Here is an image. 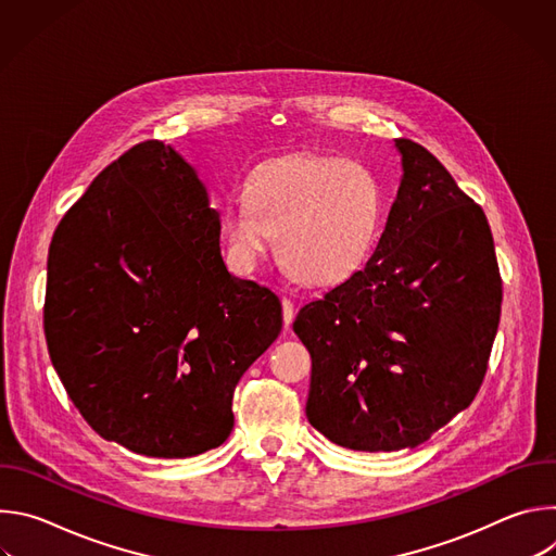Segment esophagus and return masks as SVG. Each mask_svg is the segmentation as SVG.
<instances>
[{"instance_id": "1", "label": "esophagus", "mask_w": 556, "mask_h": 556, "mask_svg": "<svg viewBox=\"0 0 556 556\" xmlns=\"http://www.w3.org/2000/svg\"><path fill=\"white\" fill-rule=\"evenodd\" d=\"M281 309H283V326L286 330H290L294 321V303L290 299H281Z\"/></svg>"}]
</instances>
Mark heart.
I'll use <instances>...</instances> for the list:
<instances>
[{
	"mask_svg": "<svg viewBox=\"0 0 556 556\" xmlns=\"http://www.w3.org/2000/svg\"><path fill=\"white\" fill-rule=\"evenodd\" d=\"M244 204L224 211L235 260L251 266L275 237L281 268L305 286H334L367 260L382 215V193L361 163L296 153L253 172Z\"/></svg>",
	"mask_w": 556,
	"mask_h": 556,
	"instance_id": "obj_1",
	"label": "heart"
}]
</instances>
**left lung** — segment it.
Segmentation results:
<instances>
[{"mask_svg": "<svg viewBox=\"0 0 556 556\" xmlns=\"http://www.w3.org/2000/svg\"><path fill=\"white\" fill-rule=\"evenodd\" d=\"M403 178L374 255L292 324L305 416L352 451L416 448L478 393L502 314L493 235L433 153L395 138Z\"/></svg>", "mask_w": 556, "mask_h": 556, "instance_id": "8db88e82", "label": "left lung"}]
</instances>
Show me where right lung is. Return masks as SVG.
<instances>
[{
  "instance_id": "1",
  "label": "right lung",
  "mask_w": 556,
  "mask_h": 556,
  "mask_svg": "<svg viewBox=\"0 0 556 556\" xmlns=\"http://www.w3.org/2000/svg\"><path fill=\"white\" fill-rule=\"evenodd\" d=\"M50 361L88 425L147 457L232 431V391L281 332V303L228 273L198 172L147 140L103 169L48 253Z\"/></svg>"
}]
</instances>
